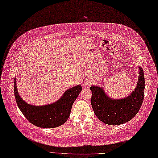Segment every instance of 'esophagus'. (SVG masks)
Listing matches in <instances>:
<instances>
[{"label": "esophagus", "instance_id": "1", "mask_svg": "<svg viewBox=\"0 0 158 158\" xmlns=\"http://www.w3.org/2000/svg\"><path fill=\"white\" fill-rule=\"evenodd\" d=\"M90 83V80H89V79H87V78H84V79H83V80H82V84H83V87L87 86Z\"/></svg>", "mask_w": 158, "mask_h": 158}]
</instances>
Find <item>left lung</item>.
<instances>
[{
    "label": "left lung",
    "mask_w": 158,
    "mask_h": 158,
    "mask_svg": "<svg viewBox=\"0 0 158 158\" xmlns=\"http://www.w3.org/2000/svg\"><path fill=\"white\" fill-rule=\"evenodd\" d=\"M145 89L143 69L139 66L137 86L133 91L122 99H113L107 95L103 87L92 85L91 104L94 113L102 122L110 125H118L131 120L142 106Z\"/></svg>",
    "instance_id": "left-lung-1"
}]
</instances>
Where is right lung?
<instances>
[{"label": "right lung", "instance_id": "obj_1", "mask_svg": "<svg viewBox=\"0 0 158 158\" xmlns=\"http://www.w3.org/2000/svg\"><path fill=\"white\" fill-rule=\"evenodd\" d=\"M15 78L14 92L20 111L30 122L38 127L52 128L64 124L68 119L73 104L82 90L81 85L71 87L64 92L57 101L47 105H31L19 95Z\"/></svg>", "mask_w": 158, "mask_h": 158}]
</instances>
